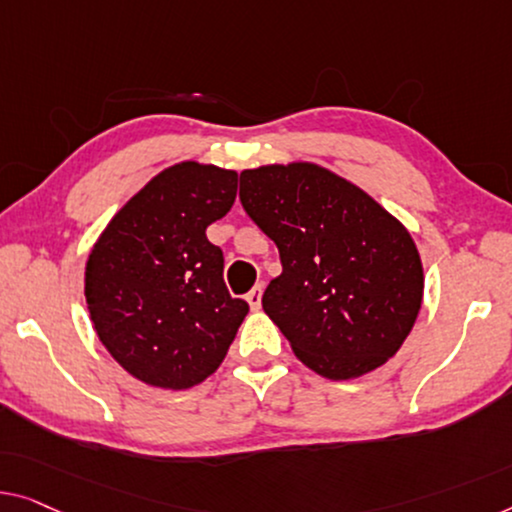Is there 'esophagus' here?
I'll list each match as a JSON object with an SVG mask.
<instances>
[{
	"label": "esophagus",
	"mask_w": 512,
	"mask_h": 512,
	"mask_svg": "<svg viewBox=\"0 0 512 512\" xmlns=\"http://www.w3.org/2000/svg\"><path fill=\"white\" fill-rule=\"evenodd\" d=\"M262 292H264V287L262 285H255L253 289H250V292L246 294V301H248V305L253 310H259V305H262Z\"/></svg>",
	"instance_id": "1"
}]
</instances>
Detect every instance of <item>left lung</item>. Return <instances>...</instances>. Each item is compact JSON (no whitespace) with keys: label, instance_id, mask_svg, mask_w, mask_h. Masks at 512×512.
Masks as SVG:
<instances>
[{"label":"left lung","instance_id":"1","mask_svg":"<svg viewBox=\"0 0 512 512\" xmlns=\"http://www.w3.org/2000/svg\"><path fill=\"white\" fill-rule=\"evenodd\" d=\"M239 181L243 209L280 253L264 312L299 361L352 379L395 356L423 301L421 255L400 220L312 163L243 170Z\"/></svg>","mask_w":512,"mask_h":512}]
</instances>
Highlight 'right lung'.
<instances>
[{
  "instance_id": "add662e5",
  "label": "right lung",
  "mask_w": 512,
  "mask_h": 512,
  "mask_svg": "<svg viewBox=\"0 0 512 512\" xmlns=\"http://www.w3.org/2000/svg\"><path fill=\"white\" fill-rule=\"evenodd\" d=\"M234 197V170L172 165L124 204L91 250V322L114 361L144 384H200L248 315V303L227 292L223 250L207 239Z\"/></svg>"
}]
</instances>
